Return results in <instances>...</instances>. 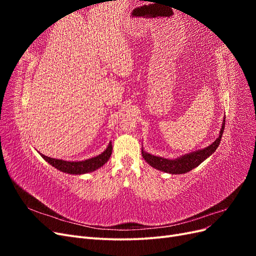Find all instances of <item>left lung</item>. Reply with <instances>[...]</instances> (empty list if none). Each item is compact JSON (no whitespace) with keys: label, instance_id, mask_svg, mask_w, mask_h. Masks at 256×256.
<instances>
[{"label":"left lung","instance_id":"1","mask_svg":"<svg viewBox=\"0 0 256 256\" xmlns=\"http://www.w3.org/2000/svg\"><path fill=\"white\" fill-rule=\"evenodd\" d=\"M224 127H226V115L223 118L222 127L220 129L219 136L216 138L214 142H212L210 145L205 147V148L198 150L196 152H192L189 154H184L180 157H177L175 159H168L159 156H154L152 154H148L144 150L142 146V156L145 159V161L154 168L158 170L161 172H166L168 174H184L188 173L191 170L198 166L204 160H206L209 156L216 152L220 145L222 134L224 131Z\"/></svg>","mask_w":256,"mask_h":256}]
</instances>
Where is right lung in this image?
Masks as SVG:
<instances>
[{
	"label": "right lung",
	"instance_id": "1",
	"mask_svg": "<svg viewBox=\"0 0 256 256\" xmlns=\"http://www.w3.org/2000/svg\"><path fill=\"white\" fill-rule=\"evenodd\" d=\"M111 154H112V143L110 142L108 144L106 148L102 154H99L98 156H95L86 160H82V161H66V160L44 156L42 154H40V156L47 161L48 164L58 168L60 172L72 174V175H82V174L94 172L96 170L104 166L108 162V160L110 159Z\"/></svg>",
	"mask_w": 256,
	"mask_h": 256
}]
</instances>
